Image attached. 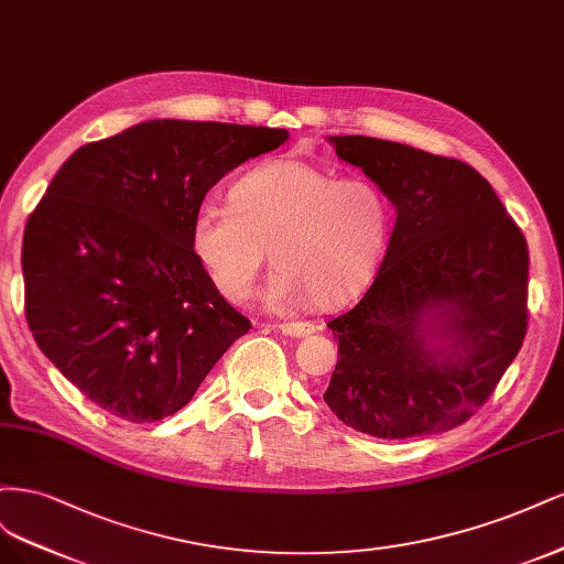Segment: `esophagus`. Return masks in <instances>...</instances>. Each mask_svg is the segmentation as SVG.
Instances as JSON below:
<instances>
[{
	"mask_svg": "<svg viewBox=\"0 0 564 564\" xmlns=\"http://www.w3.org/2000/svg\"><path fill=\"white\" fill-rule=\"evenodd\" d=\"M279 330L283 335H288V337H306V335H312L316 328H314V323H297V321H293V323H281Z\"/></svg>",
	"mask_w": 564,
	"mask_h": 564,
	"instance_id": "obj_1",
	"label": "esophagus"
}]
</instances>
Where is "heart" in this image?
Here are the masks:
<instances>
[{
  "mask_svg": "<svg viewBox=\"0 0 564 564\" xmlns=\"http://www.w3.org/2000/svg\"><path fill=\"white\" fill-rule=\"evenodd\" d=\"M391 204L368 177H339L304 159L258 163L229 189V206L206 202L192 217L194 256L227 302L243 304L267 260L276 267L271 308L308 302L333 308L377 271L391 236Z\"/></svg>",
  "mask_w": 564,
  "mask_h": 564,
  "instance_id": "b5f03b06",
  "label": "heart"
}]
</instances>
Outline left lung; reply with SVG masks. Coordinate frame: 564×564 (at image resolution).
Segmentation results:
<instances>
[{
	"instance_id": "obj_1",
	"label": "left lung",
	"mask_w": 564,
	"mask_h": 564,
	"mask_svg": "<svg viewBox=\"0 0 564 564\" xmlns=\"http://www.w3.org/2000/svg\"><path fill=\"white\" fill-rule=\"evenodd\" d=\"M328 142L384 189L395 225L368 293L328 323L339 358L323 401L375 438L449 431L522 347L524 236L464 161L366 135Z\"/></svg>"
}]
</instances>
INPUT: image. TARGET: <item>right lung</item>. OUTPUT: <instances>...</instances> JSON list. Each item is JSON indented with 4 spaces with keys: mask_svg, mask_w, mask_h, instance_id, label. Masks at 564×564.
Instances as JSON below:
<instances>
[{
    "mask_svg": "<svg viewBox=\"0 0 564 564\" xmlns=\"http://www.w3.org/2000/svg\"><path fill=\"white\" fill-rule=\"evenodd\" d=\"M285 129L152 119L72 154L23 236L25 316L42 354L119 420L185 408L250 321L192 250L196 208Z\"/></svg>",
    "mask_w": 564,
    "mask_h": 564,
    "instance_id": "add662e5",
    "label": "right lung"
}]
</instances>
